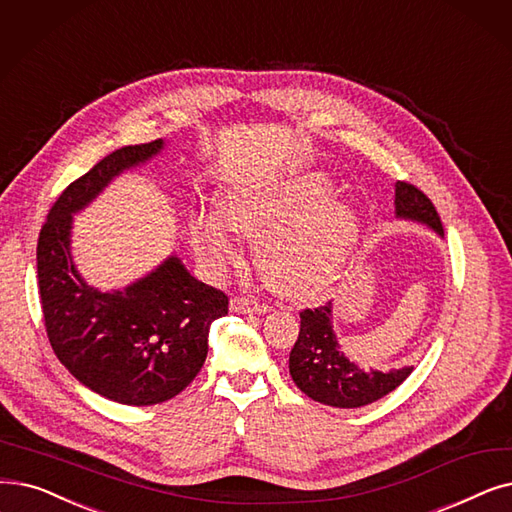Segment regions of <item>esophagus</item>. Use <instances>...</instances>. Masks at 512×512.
<instances>
[{"label": "esophagus", "mask_w": 512, "mask_h": 512, "mask_svg": "<svg viewBox=\"0 0 512 512\" xmlns=\"http://www.w3.org/2000/svg\"><path fill=\"white\" fill-rule=\"evenodd\" d=\"M230 309L238 311V314H265L270 307L255 301V299H249V297H234L230 301Z\"/></svg>", "instance_id": "1"}]
</instances>
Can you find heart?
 <instances>
[{
	"instance_id": "obj_1",
	"label": "heart",
	"mask_w": 512,
	"mask_h": 512,
	"mask_svg": "<svg viewBox=\"0 0 512 512\" xmlns=\"http://www.w3.org/2000/svg\"><path fill=\"white\" fill-rule=\"evenodd\" d=\"M322 171L299 173L274 184L228 190L224 217L209 213L196 228V247L217 270L240 257L230 228L257 238V261L288 297H311L335 282L351 261L358 240V213L328 198Z\"/></svg>"
}]
</instances>
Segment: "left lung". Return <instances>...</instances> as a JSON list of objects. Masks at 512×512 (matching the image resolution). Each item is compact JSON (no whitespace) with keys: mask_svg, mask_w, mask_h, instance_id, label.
Returning a JSON list of instances; mask_svg holds the SVG:
<instances>
[{"mask_svg":"<svg viewBox=\"0 0 512 512\" xmlns=\"http://www.w3.org/2000/svg\"><path fill=\"white\" fill-rule=\"evenodd\" d=\"M395 217L418 221L443 236L441 219L427 198L408 182L395 184ZM301 328L295 347L288 358V370L295 385L324 406L332 408H360L385 397L402 385L412 366L381 372H364L343 353L335 330H332V303L303 309Z\"/></svg>","mask_w":512,"mask_h":512,"instance_id":"8db88e82","label":"left lung"}]
</instances>
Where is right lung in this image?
<instances>
[{
    "label": "right lung",
    "instance_id": "obj_1",
    "mask_svg": "<svg viewBox=\"0 0 512 512\" xmlns=\"http://www.w3.org/2000/svg\"><path fill=\"white\" fill-rule=\"evenodd\" d=\"M163 146L154 140L110 152L58 196L37 242L39 297L56 358L87 389L125 406H154L184 391L205 364L211 324L228 314L226 293L190 276L177 255L110 293L87 284L73 263V215Z\"/></svg>",
    "mask_w": 512,
    "mask_h": 512
}]
</instances>
